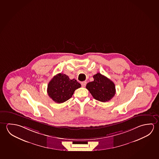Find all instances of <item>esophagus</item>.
<instances>
[{
    "instance_id": "34e87169",
    "label": "esophagus",
    "mask_w": 159,
    "mask_h": 159,
    "mask_svg": "<svg viewBox=\"0 0 159 159\" xmlns=\"http://www.w3.org/2000/svg\"><path fill=\"white\" fill-rule=\"evenodd\" d=\"M81 86H82V87H83V88H84V87H85V86H86V81H83V82H81Z\"/></svg>"
}]
</instances>
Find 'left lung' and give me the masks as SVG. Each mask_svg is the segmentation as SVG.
I'll list each match as a JSON object with an SVG mask.
<instances>
[{"label": "left lung", "instance_id": "8db88e82", "mask_svg": "<svg viewBox=\"0 0 159 159\" xmlns=\"http://www.w3.org/2000/svg\"><path fill=\"white\" fill-rule=\"evenodd\" d=\"M93 78L94 81L87 84L86 88L97 100L104 102L110 100L116 93L114 83L100 73H97Z\"/></svg>", "mask_w": 159, "mask_h": 159}]
</instances>
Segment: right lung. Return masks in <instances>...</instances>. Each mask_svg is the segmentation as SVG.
<instances>
[{
	"label": "right lung",
	"mask_w": 159,
	"mask_h": 159,
	"mask_svg": "<svg viewBox=\"0 0 159 159\" xmlns=\"http://www.w3.org/2000/svg\"><path fill=\"white\" fill-rule=\"evenodd\" d=\"M80 87V84L75 79L70 80L68 75L59 73L50 81L47 92L53 101L59 104L71 98L76 89Z\"/></svg>",
	"instance_id": "obj_1"
}]
</instances>
